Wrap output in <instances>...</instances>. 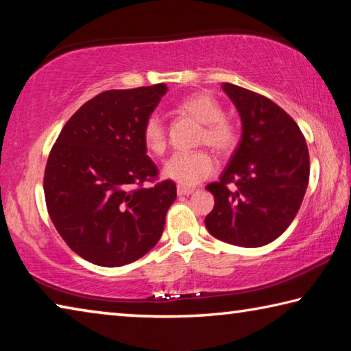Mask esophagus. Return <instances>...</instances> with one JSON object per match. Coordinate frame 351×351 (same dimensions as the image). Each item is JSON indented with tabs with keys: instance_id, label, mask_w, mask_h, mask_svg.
<instances>
[{
	"instance_id": "esophagus-1",
	"label": "esophagus",
	"mask_w": 351,
	"mask_h": 351,
	"mask_svg": "<svg viewBox=\"0 0 351 351\" xmlns=\"http://www.w3.org/2000/svg\"><path fill=\"white\" fill-rule=\"evenodd\" d=\"M178 195H180V197H187V195H192L195 190L193 189H190V187H182V186H178Z\"/></svg>"
}]
</instances>
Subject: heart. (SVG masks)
Listing matches in <instances>:
<instances>
[{
    "label": "heart",
    "mask_w": 351,
    "mask_h": 351,
    "mask_svg": "<svg viewBox=\"0 0 351 351\" xmlns=\"http://www.w3.org/2000/svg\"><path fill=\"white\" fill-rule=\"evenodd\" d=\"M180 110L203 123L204 130L201 142L212 147L218 153H228L237 144V132L232 123L223 117V108L218 100L207 93H197L184 99ZM144 142L148 150L154 154H162L167 148V132L162 119L152 114L142 130ZM217 171V164L207 152L175 153L164 164L162 175L182 187H193L210 178Z\"/></svg>",
    "instance_id": "1"
}]
</instances>
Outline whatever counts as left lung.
I'll list each match as a JSON object with an SVG mask.
<instances>
[{
    "label": "left lung",
    "mask_w": 351,
    "mask_h": 351,
    "mask_svg": "<svg viewBox=\"0 0 351 351\" xmlns=\"http://www.w3.org/2000/svg\"><path fill=\"white\" fill-rule=\"evenodd\" d=\"M241 121V141L219 180L206 186L215 206L209 234L241 247H260L293 223L310 180L304 134L280 106L245 88L223 83ZM232 182L235 191H229Z\"/></svg>",
    "instance_id": "1"
}]
</instances>
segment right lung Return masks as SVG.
Listing matches in <instances>:
<instances>
[{"label":"right lung","instance_id":"obj_1","mask_svg":"<svg viewBox=\"0 0 351 351\" xmlns=\"http://www.w3.org/2000/svg\"><path fill=\"white\" fill-rule=\"evenodd\" d=\"M165 94V83L100 93L52 147L43 181L47 212L64 243L94 265H128L161 239L176 186L165 180L141 187L158 175L142 130Z\"/></svg>","mask_w":351,"mask_h":351}]
</instances>
